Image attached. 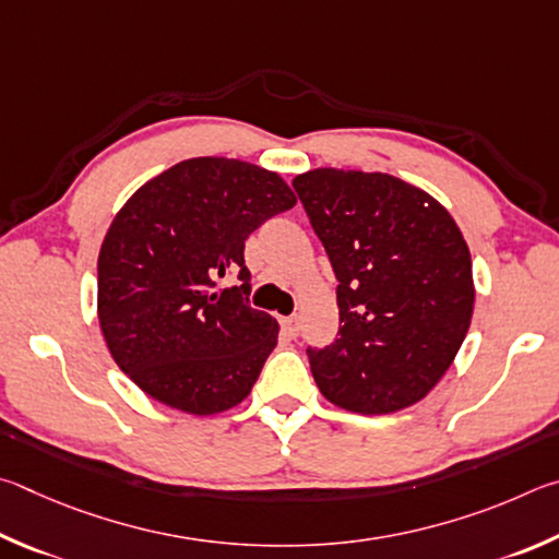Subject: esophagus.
<instances>
[{
	"mask_svg": "<svg viewBox=\"0 0 559 559\" xmlns=\"http://www.w3.org/2000/svg\"><path fill=\"white\" fill-rule=\"evenodd\" d=\"M280 324H282V331H285L287 336H297V331H299L297 317H280Z\"/></svg>",
	"mask_w": 559,
	"mask_h": 559,
	"instance_id": "esophagus-1",
	"label": "esophagus"
}]
</instances>
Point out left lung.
<instances>
[{
	"instance_id": "left-lung-1",
	"label": "left lung",
	"mask_w": 559,
	"mask_h": 559,
	"mask_svg": "<svg viewBox=\"0 0 559 559\" xmlns=\"http://www.w3.org/2000/svg\"><path fill=\"white\" fill-rule=\"evenodd\" d=\"M292 186L338 280V336L307 348L321 395L358 415L415 405L472 324L462 230L437 199L390 174L314 169Z\"/></svg>"
}]
</instances>
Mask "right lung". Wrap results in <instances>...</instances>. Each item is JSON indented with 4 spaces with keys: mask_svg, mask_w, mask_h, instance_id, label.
Segmentation results:
<instances>
[{
    "mask_svg": "<svg viewBox=\"0 0 559 559\" xmlns=\"http://www.w3.org/2000/svg\"><path fill=\"white\" fill-rule=\"evenodd\" d=\"M295 203L280 174L223 156L174 164L132 193L97 258V319L134 385L199 417L250 395L280 326L250 307L245 240ZM228 271L241 285L215 290Z\"/></svg>",
    "mask_w": 559,
    "mask_h": 559,
    "instance_id": "obj_1",
    "label": "right lung"
}]
</instances>
